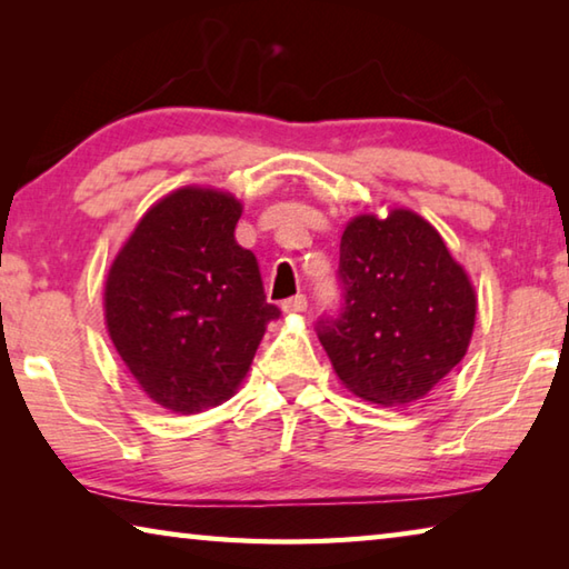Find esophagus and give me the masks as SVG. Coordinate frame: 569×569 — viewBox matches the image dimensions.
I'll use <instances>...</instances> for the list:
<instances>
[{"mask_svg":"<svg viewBox=\"0 0 569 569\" xmlns=\"http://www.w3.org/2000/svg\"><path fill=\"white\" fill-rule=\"evenodd\" d=\"M281 308H283L286 313H303L306 308H308V301H306V296H303V293H298V296L286 298Z\"/></svg>","mask_w":569,"mask_h":569,"instance_id":"esophagus-1","label":"esophagus"}]
</instances>
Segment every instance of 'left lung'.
<instances>
[{
  "label": "left lung",
  "instance_id": "1",
  "mask_svg": "<svg viewBox=\"0 0 569 569\" xmlns=\"http://www.w3.org/2000/svg\"><path fill=\"white\" fill-rule=\"evenodd\" d=\"M343 303L316 323L346 389L383 407L411 403L465 359L477 296L437 228L411 210L359 216L341 236Z\"/></svg>",
  "mask_w": 569,
  "mask_h": 569
}]
</instances>
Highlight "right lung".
Instances as JSON below:
<instances>
[{"mask_svg":"<svg viewBox=\"0 0 569 569\" xmlns=\"http://www.w3.org/2000/svg\"><path fill=\"white\" fill-rule=\"evenodd\" d=\"M240 213L230 192H170L142 216L104 283L114 349L140 389L176 413L233 397L281 316L256 256L236 243Z\"/></svg>","mask_w":569,"mask_h":569,"instance_id":"1","label":"right lung"}]
</instances>
